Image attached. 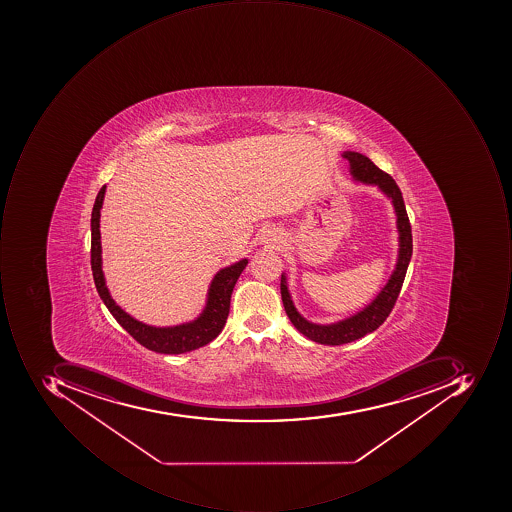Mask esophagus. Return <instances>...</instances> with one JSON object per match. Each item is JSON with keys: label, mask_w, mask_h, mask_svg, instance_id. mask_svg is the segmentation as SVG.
<instances>
[{"label": "esophagus", "mask_w": 512, "mask_h": 512, "mask_svg": "<svg viewBox=\"0 0 512 512\" xmlns=\"http://www.w3.org/2000/svg\"><path fill=\"white\" fill-rule=\"evenodd\" d=\"M268 237H269V238H272V237H274V234L268 235Z\"/></svg>", "instance_id": "34e87169"}]
</instances>
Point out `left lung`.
Masks as SVG:
<instances>
[{
  "label": "left lung",
  "instance_id": "left-lung-1",
  "mask_svg": "<svg viewBox=\"0 0 512 512\" xmlns=\"http://www.w3.org/2000/svg\"><path fill=\"white\" fill-rule=\"evenodd\" d=\"M343 157L351 163L352 175L357 180L366 184H377L381 191L392 198L395 212H397L398 232H400V255H398L397 268H395L391 280L386 284L385 289L378 294V297L369 304L368 308L361 311L360 314L348 318V320L329 324V326L309 323L308 320H304L298 314L297 309L292 304L288 286H286V277L281 275V300H283L284 311L288 314L289 320L292 321V324L301 334L311 338L312 341H317L320 345L329 346L351 343V341L365 337L366 334H371L375 329L380 328L381 324L385 323L386 318L389 317L395 303H397L412 255L411 223H409L405 201L401 197L400 188H398L394 178L381 171L380 167L375 166L368 157L358 154V152H345Z\"/></svg>",
  "mask_w": 512,
  "mask_h": 512
}]
</instances>
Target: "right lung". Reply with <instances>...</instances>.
<instances>
[{
  "label": "right lung",
  "instance_id": "right-lung-1",
  "mask_svg": "<svg viewBox=\"0 0 512 512\" xmlns=\"http://www.w3.org/2000/svg\"><path fill=\"white\" fill-rule=\"evenodd\" d=\"M104 192H106V186H103L98 192L94 209H92L91 266L95 286H97L98 294L106 304V308L114 315L115 320L149 351L160 352V354H184V352L194 351V349L211 343L220 334L228 320L232 291H234L235 283H237L241 272L246 268L248 260L238 261L229 268L221 269L215 275L211 289H209L206 309L192 323L181 324L175 328H152V326L140 323L115 304L107 291L106 283H104V275L101 271L100 241V209L103 204Z\"/></svg>",
  "mask_w": 512,
  "mask_h": 512
}]
</instances>
